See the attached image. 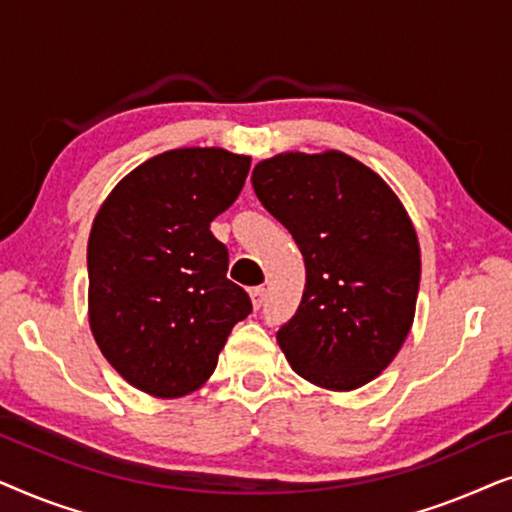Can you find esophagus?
I'll use <instances>...</instances> for the list:
<instances>
[{"instance_id":"1","label":"esophagus","mask_w":512,"mask_h":512,"mask_svg":"<svg viewBox=\"0 0 512 512\" xmlns=\"http://www.w3.org/2000/svg\"><path fill=\"white\" fill-rule=\"evenodd\" d=\"M249 296H251V305H254V310H258L265 300V289L263 286H254V289L249 291Z\"/></svg>"}]
</instances>
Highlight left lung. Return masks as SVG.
Wrapping results in <instances>:
<instances>
[{
    "label": "left lung",
    "mask_w": 512,
    "mask_h": 512,
    "mask_svg": "<svg viewBox=\"0 0 512 512\" xmlns=\"http://www.w3.org/2000/svg\"><path fill=\"white\" fill-rule=\"evenodd\" d=\"M251 184L305 258L303 300L277 331L286 361L321 389L375 380L408 338L422 275L403 202L342 151L277 153Z\"/></svg>",
    "instance_id": "left-lung-1"
}]
</instances>
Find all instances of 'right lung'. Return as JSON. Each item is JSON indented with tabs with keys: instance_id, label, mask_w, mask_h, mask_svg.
I'll return each instance as SVG.
<instances>
[{
	"instance_id": "add662e5",
	"label": "right lung",
	"mask_w": 512,
	"mask_h": 512,
	"mask_svg": "<svg viewBox=\"0 0 512 512\" xmlns=\"http://www.w3.org/2000/svg\"><path fill=\"white\" fill-rule=\"evenodd\" d=\"M251 158L219 146L153 156L118 181L88 237V321L116 373L156 398L212 377L251 312L226 277L228 249L209 230L240 195Z\"/></svg>"
}]
</instances>
